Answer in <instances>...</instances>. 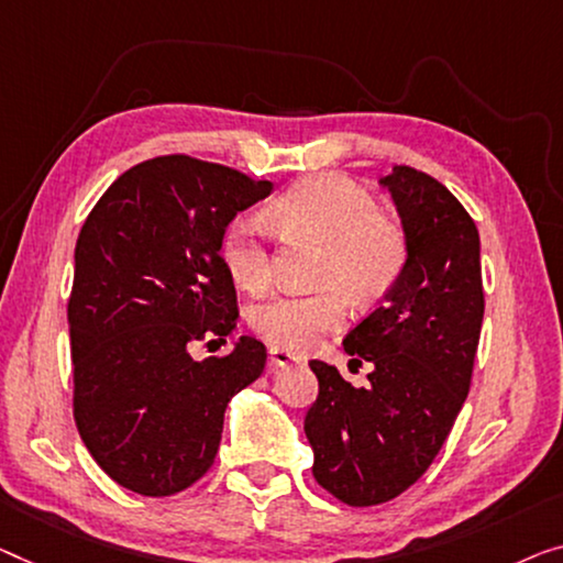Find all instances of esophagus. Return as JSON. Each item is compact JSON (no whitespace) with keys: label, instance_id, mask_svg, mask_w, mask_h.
<instances>
[{"label":"esophagus","instance_id":"esophagus-1","mask_svg":"<svg viewBox=\"0 0 563 563\" xmlns=\"http://www.w3.org/2000/svg\"><path fill=\"white\" fill-rule=\"evenodd\" d=\"M303 362H306L303 356L292 354V351H288V349H278V346L271 349V364L273 366H290V364H303Z\"/></svg>","mask_w":563,"mask_h":563}]
</instances>
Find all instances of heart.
Returning a JSON list of instances; mask_svg holds the SVG:
<instances>
[{
	"instance_id": "b5f03b06",
	"label": "heart",
	"mask_w": 563,
	"mask_h": 563,
	"mask_svg": "<svg viewBox=\"0 0 563 563\" xmlns=\"http://www.w3.org/2000/svg\"><path fill=\"white\" fill-rule=\"evenodd\" d=\"M267 217L288 238L321 245L316 283L306 296H275L250 310V325L278 349H310L323 333L346 323L349 298L372 306L399 283L407 267V232L394 217L379 212L372 195L339 174H318L292 184L273 201ZM271 230L260 217L242 214L222 234L220 257L234 285L263 292L273 283L267 250Z\"/></svg>"
}]
</instances>
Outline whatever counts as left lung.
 I'll return each mask as SVG.
<instances>
[{"instance_id":"left-lung-1","label":"left lung","mask_w":563,"mask_h":563,"mask_svg":"<svg viewBox=\"0 0 563 563\" xmlns=\"http://www.w3.org/2000/svg\"><path fill=\"white\" fill-rule=\"evenodd\" d=\"M379 184L407 232V267L343 339L351 362L372 364L368 387L310 362L318 399L306 415L313 477L356 508L401 496L438 457L467 397L485 310L481 238L465 207L412 166Z\"/></svg>"}]
</instances>
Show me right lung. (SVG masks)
<instances>
[{"label": "right lung", "mask_w": 563, "mask_h": 563, "mask_svg": "<svg viewBox=\"0 0 563 563\" xmlns=\"http://www.w3.org/2000/svg\"><path fill=\"white\" fill-rule=\"evenodd\" d=\"M271 191L230 166L156 156L121 174L78 234L67 300L75 424L103 473L139 496L197 483L230 399L263 374L265 346L250 335L205 362L189 349L228 343L238 325L222 234Z\"/></svg>", "instance_id": "obj_1"}]
</instances>
